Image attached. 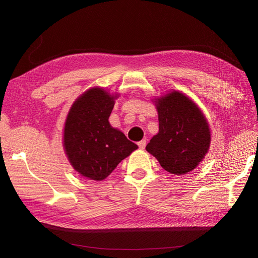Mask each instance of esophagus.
<instances>
[{"instance_id":"obj_1","label":"esophagus","mask_w":258,"mask_h":258,"mask_svg":"<svg viewBox=\"0 0 258 258\" xmlns=\"http://www.w3.org/2000/svg\"><path fill=\"white\" fill-rule=\"evenodd\" d=\"M138 145H139L140 150H144L145 146H146V141H145V140H141V141L138 142Z\"/></svg>"}]
</instances>
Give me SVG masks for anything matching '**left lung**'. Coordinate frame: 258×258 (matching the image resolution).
Instances as JSON below:
<instances>
[{
	"instance_id": "1",
	"label": "left lung",
	"mask_w": 258,
	"mask_h": 258,
	"mask_svg": "<svg viewBox=\"0 0 258 258\" xmlns=\"http://www.w3.org/2000/svg\"><path fill=\"white\" fill-rule=\"evenodd\" d=\"M159 132L146 145L168 172L181 175L196 168L208 153L211 135L204 114L183 93L158 99Z\"/></svg>"
}]
</instances>
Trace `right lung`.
<instances>
[{
  "instance_id": "add662e5",
  "label": "right lung",
  "mask_w": 258,
  "mask_h": 258,
  "mask_svg": "<svg viewBox=\"0 0 258 258\" xmlns=\"http://www.w3.org/2000/svg\"><path fill=\"white\" fill-rule=\"evenodd\" d=\"M115 97L101 88L86 91L72 105L64 126L63 145L73 168L83 176L101 181L138 148L110 117Z\"/></svg>"
}]
</instances>
